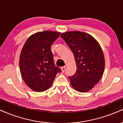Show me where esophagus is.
I'll list each match as a JSON object with an SVG mask.
<instances>
[{
	"label": "esophagus",
	"mask_w": 123,
	"mask_h": 123,
	"mask_svg": "<svg viewBox=\"0 0 123 123\" xmlns=\"http://www.w3.org/2000/svg\"><path fill=\"white\" fill-rule=\"evenodd\" d=\"M61 69L62 72H64L65 71V69H66V67L65 66H62V67L61 68Z\"/></svg>",
	"instance_id": "34e87169"
}]
</instances>
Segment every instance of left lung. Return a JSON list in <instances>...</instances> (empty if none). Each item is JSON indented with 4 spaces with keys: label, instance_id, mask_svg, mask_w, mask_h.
<instances>
[{
    "label": "left lung",
    "instance_id": "8db88e82",
    "mask_svg": "<svg viewBox=\"0 0 123 123\" xmlns=\"http://www.w3.org/2000/svg\"><path fill=\"white\" fill-rule=\"evenodd\" d=\"M61 37L72 51L77 67L75 74L69 77L71 86L79 92L89 91L104 74L105 61L102 48L95 38L85 32H66Z\"/></svg>",
    "mask_w": 123,
    "mask_h": 123
}]
</instances>
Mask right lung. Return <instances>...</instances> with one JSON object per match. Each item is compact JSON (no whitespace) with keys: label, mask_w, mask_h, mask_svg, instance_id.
<instances>
[{"label":"right lung","mask_w":123,"mask_h":123,"mask_svg":"<svg viewBox=\"0 0 123 123\" xmlns=\"http://www.w3.org/2000/svg\"><path fill=\"white\" fill-rule=\"evenodd\" d=\"M60 32H36L26 40L19 57V69L25 84L33 91L43 92L50 88L56 75L61 72L55 65L51 46Z\"/></svg>","instance_id":"obj_1"}]
</instances>
